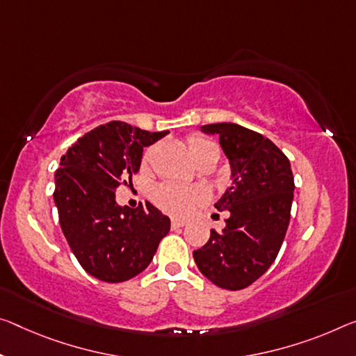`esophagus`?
Instances as JSON below:
<instances>
[{
	"label": "esophagus",
	"instance_id": "obj_1",
	"mask_svg": "<svg viewBox=\"0 0 356 356\" xmlns=\"http://www.w3.org/2000/svg\"><path fill=\"white\" fill-rule=\"evenodd\" d=\"M185 225H187V222H185V220L172 218V222H171V228H172V229H177V228H182V227H185Z\"/></svg>",
	"mask_w": 356,
	"mask_h": 356
}]
</instances>
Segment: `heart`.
Here are the masks:
<instances>
[{
    "label": "heart",
    "instance_id": "obj_1",
    "mask_svg": "<svg viewBox=\"0 0 356 356\" xmlns=\"http://www.w3.org/2000/svg\"><path fill=\"white\" fill-rule=\"evenodd\" d=\"M188 152L195 163L200 161L201 158L209 155H218L217 145L202 136H190L187 140ZM155 147H149L144 152V163H149L152 155H154ZM206 200V191L200 187H185L179 184H161L152 191V201L154 204L161 209L163 212L169 213L174 217H185L193 209Z\"/></svg>",
    "mask_w": 356,
    "mask_h": 356
}]
</instances>
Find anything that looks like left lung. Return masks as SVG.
<instances>
[{
    "mask_svg": "<svg viewBox=\"0 0 356 356\" xmlns=\"http://www.w3.org/2000/svg\"><path fill=\"white\" fill-rule=\"evenodd\" d=\"M231 168V185L216 204L228 211L222 231L193 252L201 274L225 290H242L266 273L290 223L293 172L289 158L273 140L238 123H211Z\"/></svg>",
    "mask_w": 356,
    "mask_h": 356,
    "instance_id": "8db88e82",
    "label": "left lung"
}]
</instances>
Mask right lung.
<instances>
[{"mask_svg":"<svg viewBox=\"0 0 356 356\" xmlns=\"http://www.w3.org/2000/svg\"><path fill=\"white\" fill-rule=\"evenodd\" d=\"M169 131L150 133L125 122L92 129L67 149L55 171L60 227L81 266L109 284L149 266L171 220L145 202L118 206L115 190L139 171L144 147Z\"/></svg>","mask_w":356,"mask_h":356,"instance_id":"add662e5","label":"right lung"}]
</instances>
